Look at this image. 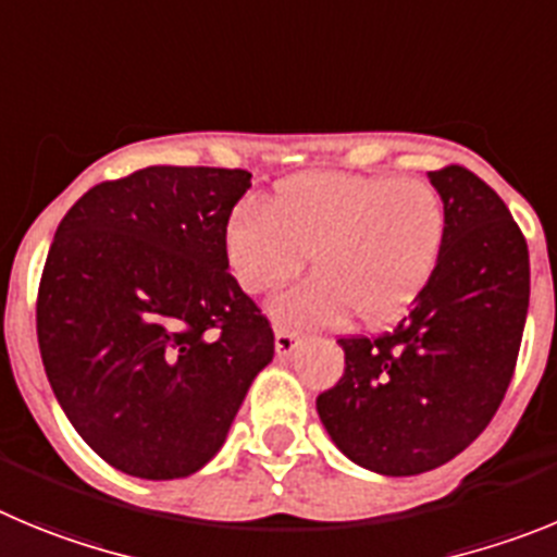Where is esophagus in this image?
I'll use <instances>...</instances> for the list:
<instances>
[{
    "instance_id": "esophagus-1",
    "label": "esophagus",
    "mask_w": 557,
    "mask_h": 557,
    "mask_svg": "<svg viewBox=\"0 0 557 557\" xmlns=\"http://www.w3.org/2000/svg\"><path fill=\"white\" fill-rule=\"evenodd\" d=\"M299 344H302V335L294 333V330L277 327V333H274V349H277L280 358H288V355L294 352Z\"/></svg>"
}]
</instances>
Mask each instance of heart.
I'll use <instances>...</instances> for the list:
<instances>
[{
    "label": "heart",
    "mask_w": 557,
    "mask_h": 557,
    "mask_svg": "<svg viewBox=\"0 0 557 557\" xmlns=\"http://www.w3.org/2000/svg\"><path fill=\"white\" fill-rule=\"evenodd\" d=\"M447 235L444 199L428 180L319 172L294 177L272 202L235 210L224 233L230 269L249 294L319 272L272 302L280 322L330 324L352 310L383 324L433 277Z\"/></svg>",
    "instance_id": "b5f03b06"
}]
</instances>
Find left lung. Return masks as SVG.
Returning <instances> with one entry per match:
<instances>
[{
    "mask_svg": "<svg viewBox=\"0 0 557 557\" xmlns=\"http://www.w3.org/2000/svg\"><path fill=\"white\" fill-rule=\"evenodd\" d=\"M428 177L447 210L433 277L394 330L338 338L344 374L315 397L335 447L388 478L430 472L488 428L530 302L528 242L497 191L463 166Z\"/></svg>",
    "mask_w": 557,
    "mask_h": 557,
    "instance_id": "obj_1",
    "label": "left lung"
}]
</instances>
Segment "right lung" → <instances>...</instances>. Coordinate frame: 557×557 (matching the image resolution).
<instances>
[{
    "label": "right lung",
    "mask_w": 557,
    "mask_h": 557,
    "mask_svg": "<svg viewBox=\"0 0 557 557\" xmlns=\"http://www.w3.org/2000/svg\"><path fill=\"white\" fill-rule=\"evenodd\" d=\"M244 169L149 166L94 185L58 224L35 324L60 408L113 469L188 478L227 438L272 324L227 272Z\"/></svg>",
    "instance_id": "obj_1"
}]
</instances>
